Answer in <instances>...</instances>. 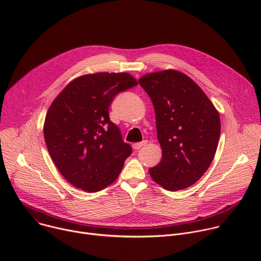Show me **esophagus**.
Returning a JSON list of instances; mask_svg holds the SVG:
<instances>
[{
  "instance_id": "obj_1",
  "label": "esophagus",
  "mask_w": 261,
  "mask_h": 261,
  "mask_svg": "<svg viewBox=\"0 0 261 261\" xmlns=\"http://www.w3.org/2000/svg\"><path fill=\"white\" fill-rule=\"evenodd\" d=\"M146 143H147V140H143V141H141V142H136V143H134L132 146H133L134 150H139L140 147L144 146Z\"/></svg>"
}]
</instances>
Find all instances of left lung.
I'll return each mask as SVG.
<instances>
[{
  "mask_svg": "<svg viewBox=\"0 0 261 261\" xmlns=\"http://www.w3.org/2000/svg\"><path fill=\"white\" fill-rule=\"evenodd\" d=\"M138 83L153 102L162 148V160L148 172L166 190L188 188L215 157L221 132L218 110L198 85L179 71L148 73Z\"/></svg>",
  "mask_w": 261,
  "mask_h": 261,
  "instance_id": "1",
  "label": "left lung"
}]
</instances>
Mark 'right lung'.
Listing matches in <instances>:
<instances>
[{"label": "right lung", "instance_id": "add662e5", "mask_svg": "<svg viewBox=\"0 0 261 261\" xmlns=\"http://www.w3.org/2000/svg\"><path fill=\"white\" fill-rule=\"evenodd\" d=\"M137 85L129 73L98 72L73 80L54 100L43 133L48 153L74 187L97 192L113 184L131 155L108 108L120 92Z\"/></svg>", "mask_w": 261, "mask_h": 261}]
</instances>
